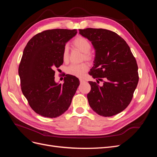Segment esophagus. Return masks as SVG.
Returning <instances> with one entry per match:
<instances>
[{"label":"esophagus","mask_w":157,"mask_h":157,"mask_svg":"<svg viewBox=\"0 0 157 157\" xmlns=\"http://www.w3.org/2000/svg\"><path fill=\"white\" fill-rule=\"evenodd\" d=\"M79 80H80V82H81V83H82V82H84V79H82V78H80V79H79Z\"/></svg>","instance_id":"34e87169"}]
</instances>
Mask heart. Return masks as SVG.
I'll return each mask as SVG.
<instances>
[{"label": "heart", "mask_w": 157, "mask_h": 157, "mask_svg": "<svg viewBox=\"0 0 157 157\" xmlns=\"http://www.w3.org/2000/svg\"><path fill=\"white\" fill-rule=\"evenodd\" d=\"M73 45L76 48L82 52L83 54V59L87 61H92L93 57L90 53L92 45L90 41L83 36H78L73 41ZM63 59L64 61H67L69 59V48L66 46L63 50ZM88 70V65L85 63L80 64H71L67 68V73L72 76L77 77H82L84 75Z\"/></svg>", "instance_id": "b5f03b06"}]
</instances>
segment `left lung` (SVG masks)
<instances>
[{
    "instance_id": "8db88e82",
    "label": "left lung",
    "mask_w": 157,
    "mask_h": 157,
    "mask_svg": "<svg viewBox=\"0 0 157 157\" xmlns=\"http://www.w3.org/2000/svg\"><path fill=\"white\" fill-rule=\"evenodd\" d=\"M79 33L91 41L95 49L94 64L89 75L97 78V82H103L102 86L89 82V105L101 116L115 115L129 105L138 83L136 60L126 41L115 32L87 28L79 29Z\"/></svg>"
}]
</instances>
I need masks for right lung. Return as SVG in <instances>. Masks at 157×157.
<instances>
[{"instance_id":"obj_1","label":"right lung","mask_w":157,"mask_h":157,"mask_svg":"<svg viewBox=\"0 0 157 157\" xmlns=\"http://www.w3.org/2000/svg\"><path fill=\"white\" fill-rule=\"evenodd\" d=\"M77 33V29L44 31L31 39L23 50L18 69L21 91L33 110L42 117L62 115L79 86L78 78L71 75L63 84L54 80V69L63 63L65 44Z\"/></svg>"}]
</instances>
